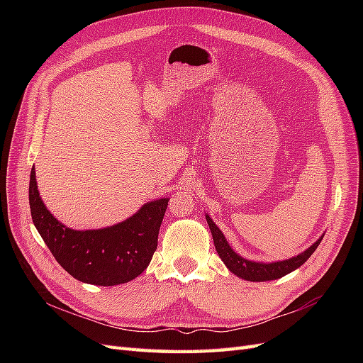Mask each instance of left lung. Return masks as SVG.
<instances>
[{
	"label": "left lung",
	"instance_id": "left-lung-1",
	"mask_svg": "<svg viewBox=\"0 0 363 363\" xmlns=\"http://www.w3.org/2000/svg\"><path fill=\"white\" fill-rule=\"evenodd\" d=\"M208 228L212 232V238L215 242V248L218 251V256L225 263V267L232 271L235 276L248 280V281H267V280H277L286 274L292 272L294 269L300 268L303 263L309 259L313 251L320 245L323 240V236L316 240L313 245H311L306 251L296 257L281 260V262H272V263H262V262H252L240 257L233 251V248L228 245L227 239L224 238L223 232L216 227V224L212 221L211 216L206 215Z\"/></svg>",
	"mask_w": 363,
	"mask_h": 363
}]
</instances>
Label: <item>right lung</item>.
<instances>
[{"label":"right lung","instance_id":"1","mask_svg":"<svg viewBox=\"0 0 363 363\" xmlns=\"http://www.w3.org/2000/svg\"><path fill=\"white\" fill-rule=\"evenodd\" d=\"M28 200L33 224L59 265L77 280L96 286H116L140 276L157 248L168 199L150 201L125 221L98 230H72L43 204L35 167L30 172Z\"/></svg>","mask_w":363,"mask_h":363}]
</instances>
